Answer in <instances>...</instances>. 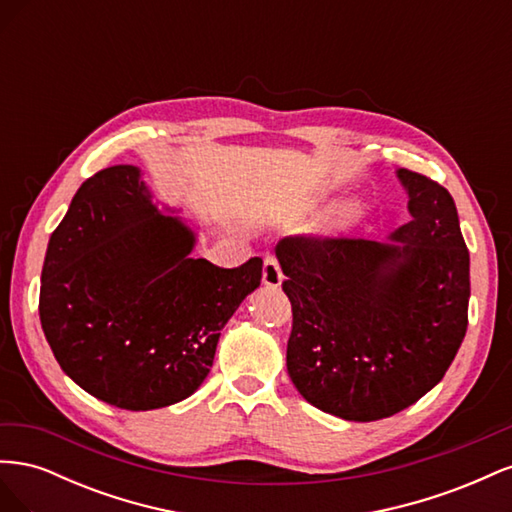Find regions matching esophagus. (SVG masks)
<instances>
[{
	"instance_id": "34e87169",
	"label": "esophagus",
	"mask_w": 512,
	"mask_h": 512,
	"mask_svg": "<svg viewBox=\"0 0 512 512\" xmlns=\"http://www.w3.org/2000/svg\"><path fill=\"white\" fill-rule=\"evenodd\" d=\"M284 282V275L280 269V262H277L275 256L267 254L265 256V265H262V284L267 288H280Z\"/></svg>"
}]
</instances>
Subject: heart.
<instances>
[{
  "label": "heart",
  "mask_w": 512,
  "mask_h": 512,
  "mask_svg": "<svg viewBox=\"0 0 512 512\" xmlns=\"http://www.w3.org/2000/svg\"><path fill=\"white\" fill-rule=\"evenodd\" d=\"M363 218H365V207L359 203V200L350 198L324 215L316 226V232L322 239H339L359 226Z\"/></svg>",
  "instance_id": "heart-1"
}]
</instances>
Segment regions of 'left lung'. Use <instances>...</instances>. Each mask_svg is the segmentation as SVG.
<instances>
[{
    "instance_id": "1",
    "label": "left lung",
    "mask_w": 512,
    "mask_h": 512,
    "mask_svg": "<svg viewBox=\"0 0 512 512\" xmlns=\"http://www.w3.org/2000/svg\"><path fill=\"white\" fill-rule=\"evenodd\" d=\"M410 222L389 241L290 237L275 247L292 303L286 367L318 410L369 423L436 386L468 329L470 254L453 196L395 170Z\"/></svg>"
}]
</instances>
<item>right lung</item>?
<instances>
[{
    "mask_svg": "<svg viewBox=\"0 0 512 512\" xmlns=\"http://www.w3.org/2000/svg\"><path fill=\"white\" fill-rule=\"evenodd\" d=\"M153 200L143 170L104 168L46 247L40 322L59 367L123 410H156L205 382L220 331L260 286L262 260L192 258L198 232Z\"/></svg>",
    "mask_w": 512,
    "mask_h": 512,
    "instance_id": "add662e5",
    "label": "right lung"
}]
</instances>
